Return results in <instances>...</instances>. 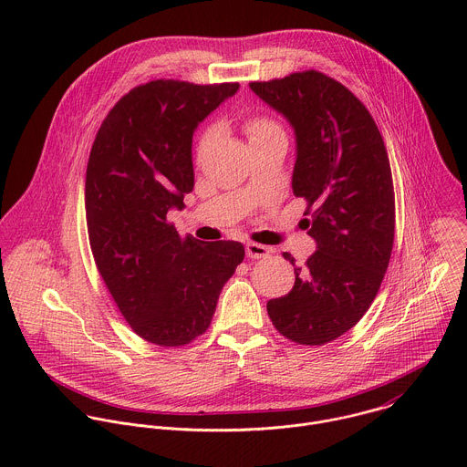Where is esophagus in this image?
<instances>
[{"mask_svg": "<svg viewBox=\"0 0 467 467\" xmlns=\"http://www.w3.org/2000/svg\"><path fill=\"white\" fill-rule=\"evenodd\" d=\"M245 253L249 258H264L272 253V249L268 245L262 244H254V242H247L245 244Z\"/></svg>", "mask_w": 467, "mask_h": 467, "instance_id": "obj_1", "label": "esophagus"}]
</instances>
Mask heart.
<instances>
[{
    "mask_svg": "<svg viewBox=\"0 0 467 467\" xmlns=\"http://www.w3.org/2000/svg\"><path fill=\"white\" fill-rule=\"evenodd\" d=\"M245 130H247V137H249L251 142L268 139V137H274V135H279V132H283V129L274 119L264 118V116H251L245 121ZM214 135H216L214 129L205 130V135L202 137V140H199V146H197V153L199 155L207 151V148L214 140Z\"/></svg>",
    "mask_w": 467,
    "mask_h": 467,
    "instance_id": "1",
    "label": "heart"
}]
</instances>
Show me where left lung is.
I'll return each instance as SVG.
<instances>
[{"instance_id": "obj_1", "label": "left lung", "mask_w": 467, "mask_h": 467, "mask_svg": "<svg viewBox=\"0 0 467 467\" xmlns=\"http://www.w3.org/2000/svg\"><path fill=\"white\" fill-rule=\"evenodd\" d=\"M249 88L294 129L292 190L306 199L316 242L303 268L285 253L296 283L268 314L288 340L323 346L360 321L388 268L395 202L384 140L358 98L319 72Z\"/></svg>"}]
</instances>
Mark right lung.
I'll list each match as a JSON object with an SVG mask.
<instances>
[{
	"instance_id": "obj_1",
	"label": "right lung",
	"mask_w": 467,
	"mask_h": 467,
	"mask_svg": "<svg viewBox=\"0 0 467 467\" xmlns=\"http://www.w3.org/2000/svg\"><path fill=\"white\" fill-rule=\"evenodd\" d=\"M238 88L162 79L132 88L90 151L85 205L99 275L130 328L162 348L203 335L245 254L233 240H182L168 222L193 190L197 125Z\"/></svg>"
}]
</instances>
